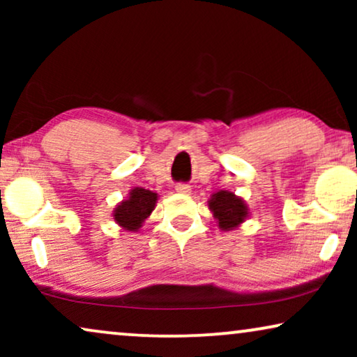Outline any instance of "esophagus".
Masks as SVG:
<instances>
[{
    "instance_id": "obj_1",
    "label": "esophagus",
    "mask_w": 357,
    "mask_h": 357,
    "mask_svg": "<svg viewBox=\"0 0 357 357\" xmlns=\"http://www.w3.org/2000/svg\"><path fill=\"white\" fill-rule=\"evenodd\" d=\"M175 190H177V193H182V195H188L192 192V188H190V185L187 183H177L175 185Z\"/></svg>"
}]
</instances>
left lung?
Returning a JSON list of instances; mask_svg holds the SVG:
<instances>
[{"label": "left lung", "mask_w": 357, "mask_h": 357, "mask_svg": "<svg viewBox=\"0 0 357 357\" xmlns=\"http://www.w3.org/2000/svg\"><path fill=\"white\" fill-rule=\"evenodd\" d=\"M209 211L213 213L221 231H234L248 218V206L241 197L227 190L213 193L208 202Z\"/></svg>", "instance_id": "1"}]
</instances>
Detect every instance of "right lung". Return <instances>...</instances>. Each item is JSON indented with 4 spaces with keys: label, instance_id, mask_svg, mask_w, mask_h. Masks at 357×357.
I'll use <instances>...</instances> for the list:
<instances>
[{
    "label": "right lung",
    "instance_id": "add662e5",
    "mask_svg": "<svg viewBox=\"0 0 357 357\" xmlns=\"http://www.w3.org/2000/svg\"><path fill=\"white\" fill-rule=\"evenodd\" d=\"M158 193L151 190L135 187L130 190L128 198L116 204L114 209V219L123 231L138 232L143 222L154 211L158 203Z\"/></svg>",
    "mask_w": 357,
    "mask_h": 357
}]
</instances>
